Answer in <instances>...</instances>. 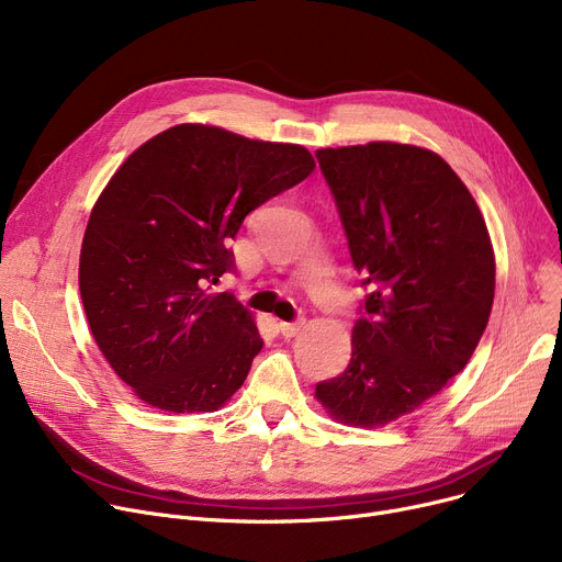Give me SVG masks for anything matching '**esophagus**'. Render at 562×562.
Masks as SVG:
<instances>
[{
  "label": "esophagus",
  "mask_w": 562,
  "mask_h": 562,
  "mask_svg": "<svg viewBox=\"0 0 562 562\" xmlns=\"http://www.w3.org/2000/svg\"><path fill=\"white\" fill-rule=\"evenodd\" d=\"M303 326H305V318H299V321H280L278 328L284 337H296Z\"/></svg>",
  "instance_id": "1"
}]
</instances>
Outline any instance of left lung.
Masks as SVG:
<instances>
[{
  "label": "left lung",
  "mask_w": 562,
  "mask_h": 562,
  "mask_svg": "<svg viewBox=\"0 0 562 562\" xmlns=\"http://www.w3.org/2000/svg\"><path fill=\"white\" fill-rule=\"evenodd\" d=\"M369 289L344 373L316 385L330 417L385 426L445 390L476 350L494 301L490 234L460 177L417 145L316 153Z\"/></svg>",
  "instance_id": "1"
}]
</instances>
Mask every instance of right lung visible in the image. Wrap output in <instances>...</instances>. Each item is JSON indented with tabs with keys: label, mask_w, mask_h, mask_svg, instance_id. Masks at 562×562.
<instances>
[{
	"label": "right lung",
	"mask_w": 562,
	"mask_h": 562,
	"mask_svg": "<svg viewBox=\"0 0 562 562\" xmlns=\"http://www.w3.org/2000/svg\"><path fill=\"white\" fill-rule=\"evenodd\" d=\"M303 145L177 125L117 168L81 244L88 326L123 382L166 412L218 409L244 385L263 341L234 293L227 241L266 200L314 170Z\"/></svg>",
	"instance_id": "obj_1"
}]
</instances>
